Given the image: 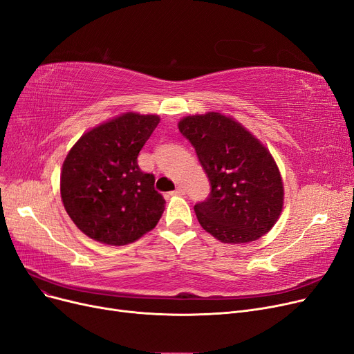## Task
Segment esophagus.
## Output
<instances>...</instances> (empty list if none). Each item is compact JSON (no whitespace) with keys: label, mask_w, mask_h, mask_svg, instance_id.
Segmentation results:
<instances>
[{"label":"esophagus","mask_w":354,"mask_h":354,"mask_svg":"<svg viewBox=\"0 0 354 354\" xmlns=\"http://www.w3.org/2000/svg\"><path fill=\"white\" fill-rule=\"evenodd\" d=\"M183 194H185V188H183V187H178V188L172 192V195H183Z\"/></svg>","instance_id":"1"}]
</instances>
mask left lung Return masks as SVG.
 <instances>
[{"instance_id":"obj_1","label":"left lung","mask_w":354,"mask_h":354,"mask_svg":"<svg viewBox=\"0 0 354 354\" xmlns=\"http://www.w3.org/2000/svg\"><path fill=\"white\" fill-rule=\"evenodd\" d=\"M178 127L211 183L208 198L194 207L205 232L234 244L266 234L283 207L282 178L269 150L220 113L185 117Z\"/></svg>"}]
</instances>
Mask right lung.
<instances>
[{
    "instance_id": "obj_1",
    "label": "right lung",
    "mask_w": 354,
    "mask_h": 354,
    "mask_svg": "<svg viewBox=\"0 0 354 354\" xmlns=\"http://www.w3.org/2000/svg\"><path fill=\"white\" fill-rule=\"evenodd\" d=\"M159 121L158 115L126 113L85 133L68 153L60 195L69 217L88 237L124 245L156 227L165 199L137 156Z\"/></svg>"
}]
</instances>
